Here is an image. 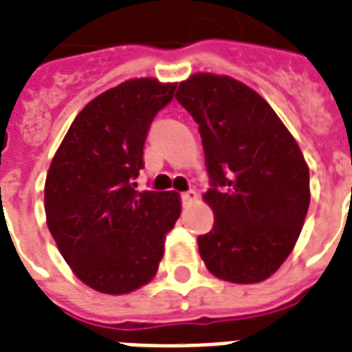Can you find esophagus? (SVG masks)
<instances>
[{
    "label": "esophagus",
    "mask_w": 352,
    "mask_h": 352,
    "mask_svg": "<svg viewBox=\"0 0 352 352\" xmlns=\"http://www.w3.org/2000/svg\"><path fill=\"white\" fill-rule=\"evenodd\" d=\"M198 200V195H196L195 190H187V192H184L182 195V201H184V206H189V204H192V201Z\"/></svg>",
    "instance_id": "obj_1"
}]
</instances>
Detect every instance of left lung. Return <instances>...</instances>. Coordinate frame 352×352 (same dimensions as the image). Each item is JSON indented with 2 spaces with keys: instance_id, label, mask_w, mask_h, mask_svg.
I'll use <instances>...</instances> for the list:
<instances>
[{
  "instance_id": "1",
  "label": "left lung",
  "mask_w": 352,
  "mask_h": 352,
  "mask_svg": "<svg viewBox=\"0 0 352 352\" xmlns=\"http://www.w3.org/2000/svg\"><path fill=\"white\" fill-rule=\"evenodd\" d=\"M176 99L198 122L213 230L198 236L207 270L250 285L292 253L310 204L303 152L266 100L228 75L195 73Z\"/></svg>"
}]
</instances>
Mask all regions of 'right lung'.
<instances>
[{
  "instance_id": "add662e5",
  "label": "right lung",
  "mask_w": 352,
  "mask_h": 352,
  "mask_svg": "<svg viewBox=\"0 0 352 352\" xmlns=\"http://www.w3.org/2000/svg\"><path fill=\"white\" fill-rule=\"evenodd\" d=\"M176 84L130 78L84 106L45 178V219L84 285L121 296L154 279L182 201L174 190H135L151 122Z\"/></svg>"
}]
</instances>
